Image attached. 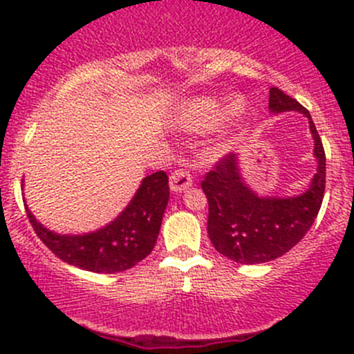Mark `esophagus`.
Returning <instances> with one entry per match:
<instances>
[{
    "mask_svg": "<svg viewBox=\"0 0 354 354\" xmlns=\"http://www.w3.org/2000/svg\"><path fill=\"white\" fill-rule=\"evenodd\" d=\"M194 185V180H192V174L185 169H176L169 176V187L174 194H181L187 188H190Z\"/></svg>",
    "mask_w": 354,
    "mask_h": 354,
    "instance_id": "obj_1",
    "label": "esophagus"
}]
</instances>
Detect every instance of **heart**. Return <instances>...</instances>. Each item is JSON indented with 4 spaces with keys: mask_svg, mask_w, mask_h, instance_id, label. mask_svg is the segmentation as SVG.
I'll list each match as a JSON object with an SVG mask.
<instances>
[{
    "mask_svg": "<svg viewBox=\"0 0 354 354\" xmlns=\"http://www.w3.org/2000/svg\"><path fill=\"white\" fill-rule=\"evenodd\" d=\"M246 113V106L241 99H233L223 108V101L214 97H194L185 102L176 113V124L190 131H202L212 127L217 121V128L223 135L231 133L238 128Z\"/></svg>",
    "mask_w": 354,
    "mask_h": 354,
    "instance_id": "heart-1",
    "label": "heart"
}]
</instances>
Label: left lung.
<instances>
[{"label": "left lung", "instance_id": "left-lung-1", "mask_svg": "<svg viewBox=\"0 0 354 354\" xmlns=\"http://www.w3.org/2000/svg\"><path fill=\"white\" fill-rule=\"evenodd\" d=\"M272 114L296 111L308 118L317 173L308 188L292 197L259 195L241 174L240 156L230 154L207 173L202 190L209 200L207 233L214 248L238 263H263L289 252L308 233L326 190V152L310 113L281 88L269 92Z\"/></svg>", "mask_w": 354, "mask_h": 354}]
</instances>
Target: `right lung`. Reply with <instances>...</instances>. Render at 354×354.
I'll list each match as a JSON object with an SVG mask.
<instances>
[{
    "instance_id": "obj_1",
    "label": "right lung",
    "mask_w": 354,
    "mask_h": 354,
    "mask_svg": "<svg viewBox=\"0 0 354 354\" xmlns=\"http://www.w3.org/2000/svg\"><path fill=\"white\" fill-rule=\"evenodd\" d=\"M167 183L164 171L145 176L116 219L84 234L55 233L42 226L28 207L25 210L42 243L66 263L99 274L123 272L137 266L154 248L169 200Z\"/></svg>"
}]
</instances>
